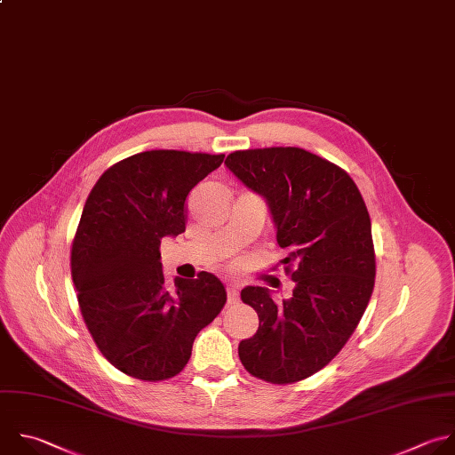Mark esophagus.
Here are the masks:
<instances>
[{"instance_id":"esophagus-1","label":"esophagus","mask_w":455,"mask_h":455,"mask_svg":"<svg viewBox=\"0 0 455 455\" xmlns=\"http://www.w3.org/2000/svg\"><path fill=\"white\" fill-rule=\"evenodd\" d=\"M227 299H228V306L237 304V301H239V291H237V287L234 283L227 285Z\"/></svg>"}]
</instances>
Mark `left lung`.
Masks as SVG:
<instances>
[{
    "label": "left lung",
    "mask_w": 455,
    "mask_h": 455,
    "mask_svg": "<svg viewBox=\"0 0 455 455\" xmlns=\"http://www.w3.org/2000/svg\"><path fill=\"white\" fill-rule=\"evenodd\" d=\"M225 166L266 200L291 298L246 285L241 299L259 316L239 343L243 366L262 380L291 384L327 366L361 322L375 282L371 221L355 182L301 148L234 151Z\"/></svg>",
    "instance_id": "1"
}]
</instances>
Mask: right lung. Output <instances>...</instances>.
I'll return each instance as SVG.
<instances>
[{"mask_svg": "<svg viewBox=\"0 0 455 455\" xmlns=\"http://www.w3.org/2000/svg\"><path fill=\"white\" fill-rule=\"evenodd\" d=\"M225 156L151 149L108 168L82 211L71 275L85 325L105 359L140 380L184 370L198 332L223 309L227 291L207 271L164 285L161 241L186 232L189 191Z\"/></svg>", "mask_w": 455, "mask_h": 455, "instance_id": "obj_1", "label": "right lung"}]
</instances>
